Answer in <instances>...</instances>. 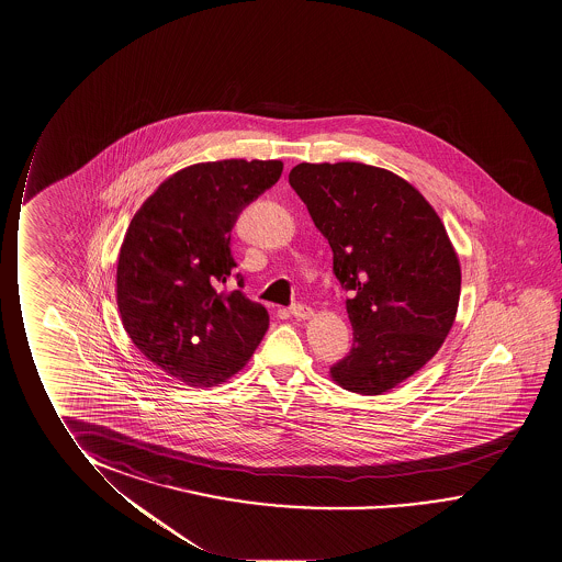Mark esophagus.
Segmentation results:
<instances>
[{"mask_svg": "<svg viewBox=\"0 0 562 562\" xmlns=\"http://www.w3.org/2000/svg\"><path fill=\"white\" fill-rule=\"evenodd\" d=\"M289 312L293 314L294 318L299 319H308L312 316L311 306H306V304H301V302H294L293 306L289 308Z\"/></svg>", "mask_w": 562, "mask_h": 562, "instance_id": "1", "label": "esophagus"}]
</instances>
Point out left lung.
<instances>
[{
  "label": "left lung",
  "instance_id": "8db88e82",
  "mask_svg": "<svg viewBox=\"0 0 562 562\" xmlns=\"http://www.w3.org/2000/svg\"><path fill=\"white\" fill-rule=\"evenodd\" d=\"M289 184L334 251L352 347L329 374L380 395L423 369L458 312L461 269L445 225L419 190L362 162H301Z\"/></svg>",
  "mask_w": 562,
  "mask_h": 562
}]
</instances>
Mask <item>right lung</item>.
Listing matches in <instances>:
<instances>
[{
    "mask_svg": "<svg viewBox=\"0 0 562 562\" xmlns=\"http://www.w3.org/2000/svg\"><path fill=\"white\" fill-rule=\"evenodd\" d=\"M281 160L226 159L178 170L127 226L116 271L117 311L135 347L193 385L221 384L250 360L268 311L221 291L236 268L231 231L240 211L276 184Z\"/></svg>",
    "mask_w": 562,
    "mask_h": 562,
    "instance_id": "right-lung-1",
    "label": "right lung"
}]
</instances>
